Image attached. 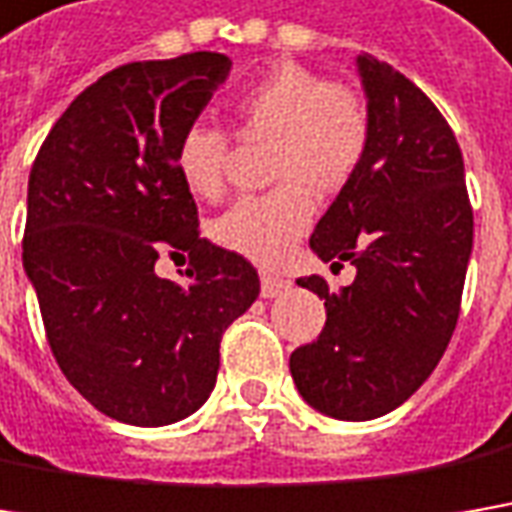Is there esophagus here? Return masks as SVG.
<instances>
[{
  "label": "esophagus",
  "mask_w": 512,
  "mask_h": 512,
  "mask_svg": "<svg viewBox=\"0 0 512 512\" xmlns=\"http://www.w3.org/2000/svg\"><path fill=\"white\" fill-rule=\"evenodd\" d=\"M289 286L292 284L284 281V278H278V275H269V272L260 275V295L263 298H278V295H284Z\"/></svg>",
  "instance_id": "34e87169"
}]
</instances>
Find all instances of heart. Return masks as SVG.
I'll return each instance as SVG.
<instances>
[{
  "mask_svg": "<svg viewBox=\"0 0 512 512\" xmlns=\"http://www.w3.org/2000/svg\"><path fill=\"white\" fill-rule=\"evenodd\" d=\"M231 115L243 138H269L266 179L275 185L243 196L214 223L220 246L257 263H278L310 228L316 196L345 191L365 162L371 115L365 98L345 83L281 60L237 92ZM228 138L191 124L176 144V176L185 191L214 199L226 188Z\"/></svg>",
  "mask_w": 512,
  "mask_h": 512,
  "instance_id": "obj_1",
  "label": "heart"
}]
</instances>
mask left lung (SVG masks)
<instances>
[{
    "instance_id": "left-lung-1",
    "label": "left lung",
    "mask_w": 512,
    "mask_h": 512,
    "mask_svg": "<svg viewBox=\"0 0 512 512\" xmlns=\"http://www.w3.org/2000/svg\"><path fill=\"white\" fill-rule=\"evenodd\" d=\"M371 144L353 182L318 220L310 249L353 284L318 275L298 286L324 298L313 345L289 356L298 394L327 417L374 420L429 379L449 345L472 255L464 156L437 106L394 66L356 57Z\"/></svg>"
}]
</instances>
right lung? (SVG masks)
Masks as SVG:
<instances>
[{
	"mask_svg": "<svg viewBox=\"0 0 512 512\" xmlns=\"http://www.w3.org/2000/svg\"><path fill=\"white\" fill-rule=\"evenodd\" d=\"M228 72L217 51L118 66L57 118L31 167L22 266L51 353L130 426H167L208 400L220 339L260 292L246 257L199 237L173 162ZM162 251L189 255L185 282L155 275Z\"/></svg>",
	"mask_w": 512,
	"mask_h": 512,
	"instance_id": "add662e5",
	"label": "right lung"
}]
</instances>
